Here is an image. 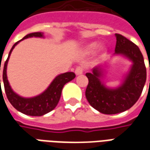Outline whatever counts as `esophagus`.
<instances>
[{
	"label": "esophagus",
	"mask_w": 150,
	"mask_h": 150,
	"mask_svg": "<svg viewBox=\"0 0 150 150\" xmlns=\"http://www.w3.org/2000/svg\"><path fill=\"white\" fill-rule=\"evenodd\" d=\"M83 68L82 67H76L75 71V73L76 75H80L83 74Z\"/></svg>",
	"instance_id": "obj_1"
}]
</instances>
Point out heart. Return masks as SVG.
Segmentation results:
<instances>
[{
    "label": "heart",
    "mask_w": 150,
    "mask_h": 150,
    "mask_svg": "<svg viewBox=\"0 0 150 150\" xmlns=\"http://www.w3.org/2000/svg\"><path fill=\"white\" fill-rule=\"evenodd\" d=\"M98 45H99V44H98V42H89L88 43V44H86V45L83 46V53L84 54H90L93 53L97 49ZM104 49V47L101 46V47L99 48V50L103 51Z\"/></svg>",
    "instance_id": "1"
}]
</instances>
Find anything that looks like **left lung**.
<instances>
[{"label":"left lung","mask_w":150,"mask_h":150,"mask_svg":"<svg viewBox=\"0 0 150 150\" xmlns=\"http://www.w3.org/2000/svg\"><path fill=\"white\" fill-rule=\"evenodd\" d=\"M116 44L114 55L125 57L132 64L122 83L115 88H108L101 81L104 75L101 64L87 73L88 84L86 98L92 108L100 112L112 115L123 112L138 100L146 81V68L139 47L121 34H116Z\"/></svg>","instance_id":"left-lung-1"}]
</instances>
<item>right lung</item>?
I'll use <instances>...</instances> for the list:
<instances>
[{"instance_id":"add662e5","label":"right lung","mask_w":150,"mask_h":150,"mask_svg":"<svg viewBox=\"0 0 150 150\" xmlns=\"http://www.w3.org/2000/svg\"><path fill=\"white\" fill-rule=\"evenodd\" d=\"M32 37L43 38V34L41 32L29 34L26 36H25L21 40L17 42L13 46L12 49L9 51V54H8V59L5 61V65H4L3 83H4L5 93H6L8 101L17 110L21 112L23 114L28 115V116H41L45 115L46 113L50 112L53 109H54V108L57 106V104L60 100L63 86L67 83L71 81L73 79H75V75L74 72H66L63 74H60L54 79V80L51 82V83L49 85V87L46 88L42 93H41L38 96H36L34 97H22L13 91L11 86L9 85V83L8 81L7 73H6L8 59H9V57H10L13 50L14 49V47L18 45V43L22 40L25 39V38Z\"/></svg>"}]
</instances>
